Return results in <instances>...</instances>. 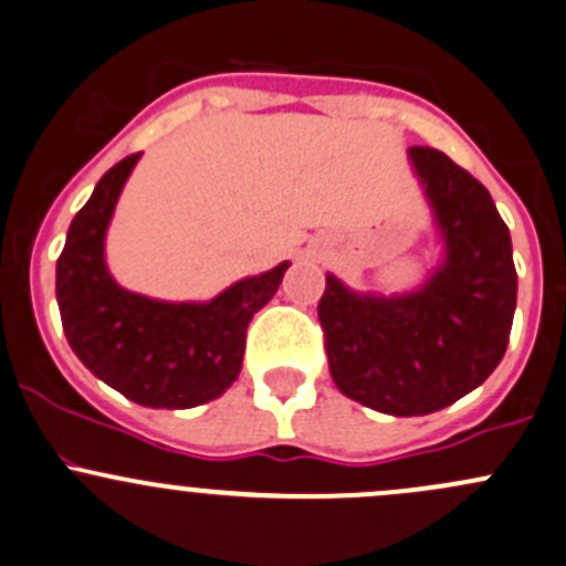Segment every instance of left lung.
Masks as SVG:
<instances>
[{
	"label": "left lung",
	"instance_id": "8db88e82",
	"mask_svg": "<svg viewBox=\"0 0 566 566\" xmlns=\"http://www.w3.org/2000/svg\"><path fill=\"white\" fill-rule=\"evenodd\" d=\"M409 155L444 234V266L395 300L326 275L318 300L337 389L392 417L439 411L480 387L504 357L517 300L510 229L485 185L439 149Z\"/></svg>",
	"mask_w": 566,
	"mask_h": 566
}]
</instances>
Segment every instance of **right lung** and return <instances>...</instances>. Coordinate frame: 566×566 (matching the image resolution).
<instances>
[{
  "label": "right lung",
  "mask_w": 566,
  "mask_h": 566,
  "mask_svg": "<svg viewBox=\"0 0 566 566\" xmlns=\"http://www.w3.org/2000/svg\"><path fill=\"white\" fill-rule=\"evenodd\" d=\"M138 153L103 174L78 209L56 261V302L75 357L97 378L149 409H193L237 381L248 324L275 296L289 261L226 289L207 305H168L119 289L103 237Z\"/></svg>",
  "instance_id": "1"
}]
</instances>
